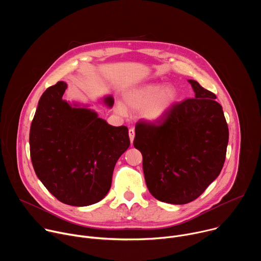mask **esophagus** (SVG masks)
Here are the masks:
<instances>
[{"instance_id":"obj_1","label":"esophagus","mask_w":261,"mask_h":261,"mask_svg":"<svg viewBox=\"0 0 261 261\" xmlns=\"http://www.w3.org/2000/svg\"><path fill=\"white\" fill-rule=\"evenodd\" d=\"M129 137H130V141L131 143H133V140H134V137H135V131L134 129H129Z\"/></svg>"}]
</instances>
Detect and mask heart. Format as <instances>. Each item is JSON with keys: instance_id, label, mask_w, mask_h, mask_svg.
Masks as SVG:
<instances>
[{"instance_id": "b5f03b06", "label": "heart", "mask_w": 261, "mask_h": 261, "mask_svg": "<svg viewBox=\"0 0 261 261\" xmlns=\"http://www.w3.org/2000/svg\"><path fill=\"white\" fill-rule=\"evenodd\" d=\"M178 92L173 86L150 84L130 90L125 95V102L133 109H141L140 116L147 122H158L164 119L178 101ZM117 110L126 113L125 106L118 102Z\"/></svg>"}]
</instances>
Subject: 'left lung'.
Segmentation results:
<instances>
[{"label":"left lung","instance_id":"8db88e82","mask_svg":"<svg viewBox=\"0 0 261 261\" xmlns=\"http://www.w3.org/2000/svg\"><path fill=\"white\" fill-rule=\"evenodd\" d=\"M195 98L176 103L157 123L139 122L133 144L142 155L148 191L158 200L186 204L220 174L226 157L228 126L216 95L188 81Z\"/></svg>","mask_w":261,"mask_h":261}]
</instances>
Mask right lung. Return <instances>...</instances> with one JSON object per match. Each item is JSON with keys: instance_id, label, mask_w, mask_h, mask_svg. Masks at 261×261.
Instances as JSON below:
<instances>
[{"instance_id": "right-lung-1", "label": "right lung", "mask_w": 261, "mask_h": 261, "mask_svg": "<svg viewBox=\"0 0 261 261\" xmlns=\"http://www.w3.org/2000/svg\"><path fill=\"white\" fill-rule=\"evenodd\" d=\"M67 84L59 82L41 96L30 130L34 170L61 202L94 204L108 193L119 158L130 145L128 128L115 127L86 105L63 99ZM103 103L113 107L114 98Z\"/></svg>"}]
</instances>
